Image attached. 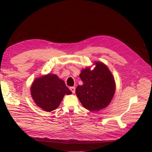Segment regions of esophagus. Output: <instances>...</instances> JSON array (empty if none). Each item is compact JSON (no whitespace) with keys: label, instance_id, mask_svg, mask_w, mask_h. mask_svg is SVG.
Instances as JSON below:
<instances>
[{"label":"esophagus","instance_id":"obj_1","mask_svg":"<svg viewBox=\"0 0 152 152\" xmlns=\"http://www.w3.org/2000/svg\"><path fill=\"white\" fill-rule=\"evenodd\" d=\"M70 89L72 92V93H75V87H70Z\"/></svg>","mask_w":152,"mask_h":152}]
</instances>
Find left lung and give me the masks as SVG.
Listing matches in <instances>:
<instances>
[{
  "mask_svg": "<svg viewBox=\"0 0 152 152\" xmlns=\"http://www.w3.org/2000/svg\"><path fill=\"white\" fill-rule=\"evenodd\" d=\"M95 67L82 69L79 77L83 85L78 86L76 95L82 106L91 112L106 108L115 93L116 85L112 72L104 63L95 61Z\"/></svg>",
  "mask_w": 152,
  "mask_h": 152,
  "instance_id": "obj_1",
  "label": "left lung"
}]
</instances>
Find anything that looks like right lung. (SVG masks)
I'll use <instances>...</instances> for the list:
<instances>
[{"mask_svg": "<svg viewBox=\"0 0 152 152\" xmlns=\"http://www.w3.org/2000/svg\"><path fill=\"white\" fill-rule=\"evenodd\" d=\"M30 93L35 103L48 112L56 109L65 94H72L64 80L53 73L36 78L31 86Z\"/></svg>", "mask_w": 152, "mask_h": 152, "instance_id": "add662e5", "label": "right lung"}]
</instances>
